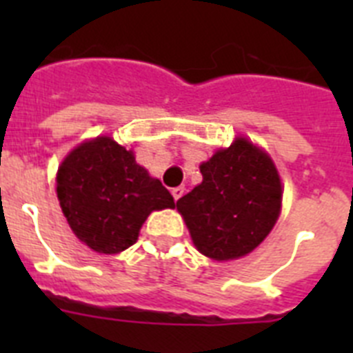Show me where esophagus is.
<instances>
[{
	"label": "esophagus",
	"mask_w": 353,
	"mask_h": 353,
	"mask_svg": "<svg viewBox=\"0 0 353 353\" xmlns=\"http://www.w3.org/2000/svg\"><path fill=\"white\" fill-rule=\"evenodd\" d=\"M183 191H185L183 187H174L173 191H171V194H173L174 199H180L183 196Z\"/></svg>",
	"instance_id": "esophagus-1"
}]
</instances>
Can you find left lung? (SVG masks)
I'll use <instances>...</instances> for the list:
<instances>
[{"mask_svg":"<svg viewBox=\"0 0 353 353\" xmlns=\"http://www.w3.org/2000/svg\"><path fill=\"white\" fill-rule=\"evenodd\" d=\"M203 182L176 201L192 242L214 260H235L263 242L281 208L272 159L248 139L215 152L199 166Z\"/></svg>","mask_w":353,"mask_h":353,"instance_id":"left-lung-1","label":"left lung"}]
</instances>
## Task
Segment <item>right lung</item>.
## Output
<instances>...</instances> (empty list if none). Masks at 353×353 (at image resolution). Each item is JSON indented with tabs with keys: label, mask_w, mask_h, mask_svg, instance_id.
<instances>
[{
	"label": "right lung",
	"mask_w": 353,
	"mask_h": 353,
	"mask_svg": "<svg viewBox=\"0 0 353 353\" xmlns=\"http://www.w3.org/2000/svg\"><path fill=\"white\" fill-rule=\"evenodd\" d=\"M56 183L72 232L104 254L130 248L150 212L174 207L161 180L152 179L130 150L105 136L70 152Z\"/></svg>",
	"instance_id": "obj_1"
}]
</instances>
